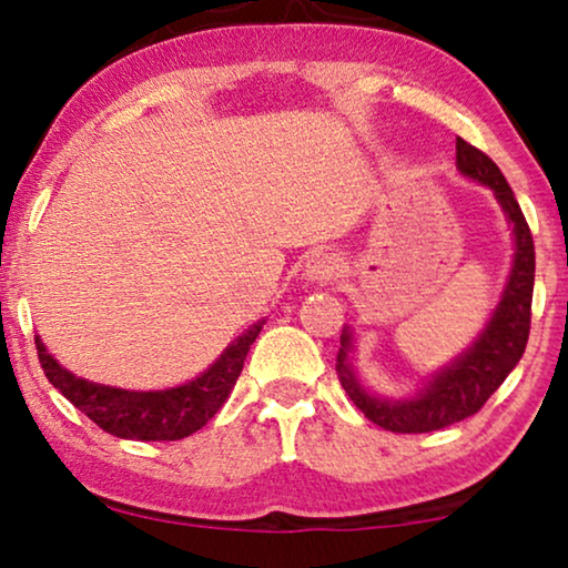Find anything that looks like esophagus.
Returning a JSON list of instances; mask_svg holds the SVG:
<instances>
[{
	"label": "esophagus",
	"mask_w": 568,
	"mask_h": 568,
	"mask_svg": "<svg viewBox=\"0 0 568 568\" xmlns=\"http://www.w3.org/2000/svg\"><path fill=\"white\" fill-rule=\"evenodd\" d=\"M338 258L331 253H315L313 258L305 263V276L310 282H331L338 276Z\"/></svg>",
	"instance_id": "1"
}]
</instances>
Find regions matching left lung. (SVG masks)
I'll use <instances>...</instances> for the list:
<instances>
[{"instance_id": "1", "label": "left lung", "mask_w": 568, "mask_h": 568, "mask_svg": "<svg viewBox=\"0 0 568 568\" xmlns=\"http://www.w3.org/2000/svg\"><path fill=\"white\" fill-rule=\"evenodd\" d=\"M457 170L473 181L488 185L499 201L515 235V261H511L509 282L496 305L491 321L480 336L463 352L453 364L439 369L426 385L410 398H379L369 393L356 377L354 364L348 362L352 352V331L341 333V348L336 372L354 406L369 418L395 434H424L445 429L449 424L463 422L484 408L517 362L523 359L527 336H530V310L535 284V245L527 227L523 209L511 193L507 178L496 168V162L476 146L457 139Z\"/></svg>"}]
</instances>
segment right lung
I'll use <instances>...</instances> for the list:
<instances>
[{
    "label": "right lung",
    "instance_id": "add662e5",
    "mask_svg": "<svg viewBox=\"0 0 568 568\" xmlns=\"http://www.w3.org/2000/svg\"><path fill=\"white\" fill-rule=\"evenodd\" d=\"M261 328L263 321L251 325L243 336L224 348L220 359L206 372H201L191 383L168 390H121V387L90 383L61 367L45 352L41 338H36V348L49 383L100 429L121 439L175 442L191 437L222 408Z\"/></svg>",
    "mask_w": 568,
    "mask_h": 568
}]
</instances>
